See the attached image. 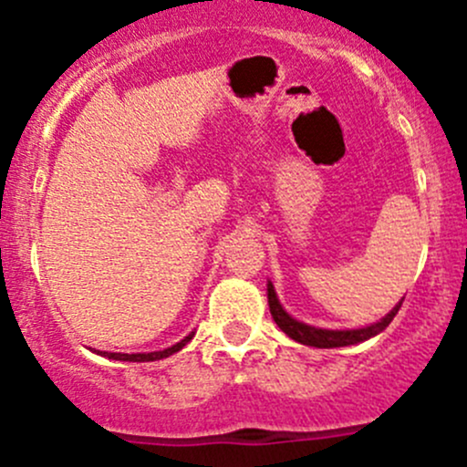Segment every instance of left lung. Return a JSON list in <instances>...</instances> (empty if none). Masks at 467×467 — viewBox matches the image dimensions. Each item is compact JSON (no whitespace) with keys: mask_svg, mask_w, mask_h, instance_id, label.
<instances>
[{"mask_svg":"<svg viewBox=\"0 0 467 467\" xmlns=\"http://www.w3.org/2000/svg\"><path fill=\"white\" fill-rule=\"evenodd\" d=\"M268 307H271V317L273 321L277 323V327L282 329L285 334H289L294 341L303 343V346H314V348H343V346H355V343L366 341V338L375 337L379 334L381 329L389 327V323L393 321L398 309L402 307V303L395 305L390 309V314H386L379 323L368 325V327H361V329H318L312 327V325H305L296 318H291L289 314L282 309V305L277 303V296L273 285L268 282Z\"/></svg>","mask_w":467,"mask_h":467,"instance_id":"1","label":"left lung"}]
</instances>
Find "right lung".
Here are the masks:
<instances>
[{
	"mask_svg": "<svg viewBox=\"0 0 467 467\" xmlns=\"http://www.w3.org/2000/svg\"><path fill=\"white\" fill-rule=\"evenodd\" d=\"M192 337H194V334H190V337H185L181 343H176V346L167 348V350L149 352V355H119V352H103V357H108V359H119V361H155V359H164V357H169V355H173V352L182 350V348H185V343L192 341Z\"/></svg>",
	"mask_w": 467,
	"mask_h": 467,
	"instance_id": "1",
	"label": "right lung"
}]
</instances>
